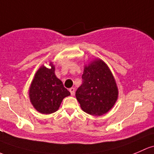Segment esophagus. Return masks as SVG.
Instances as JSON below:
<instances>
[{"label": "esophagus", "mask_w": 154, "mask_h": 154, "mask_svg": "<svg viewBox=\"0 0 154 154\" xmlns=\"http://www.w3.org/2000/svg\"><path fill=\"white\" fill-rule=\"evenodd\" d=\"M69 91L71 92V94H72V96H74V92H75V89H74V88H71L70 89H69Z\"/></svg>", "instance_id": "1"}]
</instances>
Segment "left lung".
<instances>
[{"mask_svg": "<svg viewBox=\"0 0 154 154\" xmlns=\"http://www.w3.org/2000/svg\"><path fill=\"white\" fill-rule=\"evenodd\" d=\"M82 79L75 94L82 109L94 116L106 114L118 98L116 81L108 66L102 60H94L85 66Z\"/></svg>", "mask_w": 154, "mask_h": 154, "instance_id": "left-lung-1", "label": "left lung"}]
</instances>
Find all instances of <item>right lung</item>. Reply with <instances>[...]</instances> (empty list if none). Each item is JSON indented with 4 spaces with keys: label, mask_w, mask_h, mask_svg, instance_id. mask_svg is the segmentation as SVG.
Returning a JSON list of instances; mask_svg holds the SVG:
<instances>
[{
    "label": "right lung",
    "mask_w": 154,
    "mask_h": 154,
    "mask_svg": "<svg viewBox=\"0 0 154 154\" xmlns=\"http://www.w3.org/2000/svg\"><path fill=\"white\" fill-rule=\"evenodd\" d=\"M50 69L42 66L31 83L30 101L34 108L43 114H49L58 110L63 100L71 94L54 73V66L50 63Z\"/></svg>",
    "instance_id": "right-lung-1"
}]
</instances>
